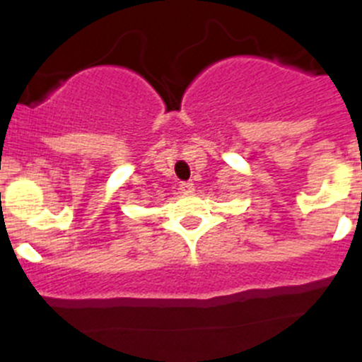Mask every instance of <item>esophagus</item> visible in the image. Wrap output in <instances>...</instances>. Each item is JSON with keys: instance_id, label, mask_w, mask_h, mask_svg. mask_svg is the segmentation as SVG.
<instances>
[{"instance_id": "obj_1", "label": "esophagus", "mask_w": 362, "mask_h": 362, "mask_svg": "<svg viewBox=\"0 0 362 362\" xmlns=\"http://www.w3.org/2000/svg\"><path fill=\"white\" fill-rule=\"evenodd\" d=\"M180 191L184 192V194H191V192L194 191V184H192V182H182Z\"/></svg>"}]
</instances>
